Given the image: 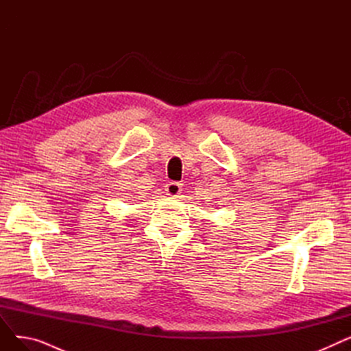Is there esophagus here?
<instances>
[{
  "instance_id": "1",
  "label": "esophagus",
  "mask_w": 351,
  "mask_h": 351,
  "mask_svg": "<svg viewBox=\"0 0 351 351\" xmlns=\"http://www.w3.org/2000/svg\"><path fill=\"white\" fill-rule=\"evenodd\" d=\"M165 191H166V195H169L172 197H178L182 192V186L179 185L178 182H169L168 185L165 186Z\"/></svg>"
}]
</instances>
